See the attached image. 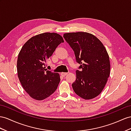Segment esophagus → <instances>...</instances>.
<instances>
[{
  "mask_svg": "<svg viewBox=\"0 0 131 131\" xmlns=\"http://www.w3.org/2000/svg\"><path fill=\"white\" fill-rule=\"evenodd\" d=\"M67 74H68V73H67V72H62L61 73V75L62 77H65Z\"/></svg>",
  "mask_w": 131,
  "mask_h": 131,
  "instance_id": "34e87169",
  "label": "esophagus"
}]
</instances>
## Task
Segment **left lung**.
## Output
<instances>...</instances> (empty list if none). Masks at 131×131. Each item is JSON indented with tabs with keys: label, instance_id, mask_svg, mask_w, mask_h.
Wrapping results in <instances>:
<instances>
[{
	"label": "left lung",
	"instance_id": "left-lung-1",
	"mask_svg": "<svg viewBox=\"0 0 131 131\" xmlns=\"http://www.w3.org/2000/svg\"><path fill=\"white\" fill-rule=\"evenodd\" d=\"M65 41L74 51L77 70L72 86L76 95L85 100L96 97L102 91L110 73L108 53L100 40L85 32L66 33Z\"/></svg>",
	"mask_w": 131,
	"mask_h": 131
}]
</instances>
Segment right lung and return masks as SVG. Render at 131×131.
Instances as JSON below:
<instances>
[{
  "label": "right lung",
  "mask_w": 131,
  "mask_h": 131,
  "mask_svg": "<svg viewBox=\"0 0 131 131\" xmlns=\"http://www.w3.org/2000/svg\"><path fill=\"white\" fill-rule=\"evenodd\" d=\"M63 42L58 34L45 32L32 37L22 47L17 61L18 75L23 89L32 99L44 100L58 88L59 74L45 69V63Z\"/></svg>",
  "instance_id": "1"
}]
</instances>
